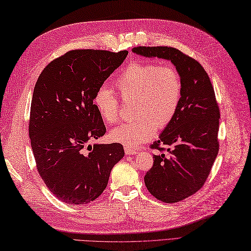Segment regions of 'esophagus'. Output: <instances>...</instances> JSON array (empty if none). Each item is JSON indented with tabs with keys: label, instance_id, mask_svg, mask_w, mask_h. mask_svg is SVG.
I'll return each instance as SVG.
<instances>
[{
	"label": "esophagus",
	"instance_id": "esophagus-1",
	"mask_svg": "<svg viewBox=\"0 0 251 251\" xmlns=\"http://www.w3.org/2000/svg\"><path fill=\"white\" fill-rule=\"evenodd\" d=\"M125 152L126 154H129V155H135L137 153V150L133 149V148H130V147H126L125 146Z\"/></svg>",
	"mask_w": 251,
	"mask_h": 251
}]
</instances>
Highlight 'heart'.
Wrapping results in <instances>:
<instances>
[{
  "mask_svg": "<svg viewBox=\"0 0 251 251\" xmlns=\"http://www.w3.org/2000/svg\"><path fill=\"white\" fill-rule=\"evenodd\" d=\"M115 86L122 100H133L135 118L112 130L109 137L130 148L137 147L173 120L182 96V78L172 65L135 62L116 78ZM94 104L102 119L115 124L119 119L120 101L105 85L96 90Z\"/></svg>",
  "mask_w": 251,
  "mask_h": 251,
  "instance_id": "obj_1",
  "label": "heart"
}]
</instances>
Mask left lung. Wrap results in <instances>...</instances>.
I'll use <instances>...</instances> for the list:
<instances>
[{
    "mask_svg": "<svg viewBox=\"0 0 251 251\" xmlns=\"http://www.w3.org/2000/svg\"><path fill=\"white\" fill-rule=\"evenodd\" d=\"M133 52L170 60L182 78L178 111L160 139L150 146L161 153L153 155V165L144 178L157 200L179 202L203 186L218 153L221 113L215 93L203 67L178 49L136 47Z\"/></svg>",
    "mask_w": 251,
    "mask_h": 251,
    "instance_id": "8db88e82",
    "label": "left lung"
}]
</instances>
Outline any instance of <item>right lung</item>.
Instances as JSON below:
<instances>
[{"instance_id": "add662e5", "label": "right lung", "mask_w": 251, "mask_h": 251, "mask_svg": "<svg viewBox=\"0 0 251 251\" xmlns=\"http://www.w3.org/2000/svg\"><path fill=\"white\" fill-rule=\"evenodd\" d=\"M127 53L72 50L52 60L35 84L28 134L36 167L50 192L66 203L97 199L124 157L121 144L89 143L106 132L94 104L96 90Z\"/></svg>"}]
</instances>
